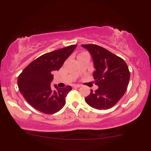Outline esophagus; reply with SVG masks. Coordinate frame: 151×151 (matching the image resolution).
I'll use <instances>...</instances> for the list:
<instances>
[{
  "instance_id": "1",
  "label": "esophagus",
  "mask_w": 151,
  "mask_h": 151,
  "mask_svg": "<svg viewBox=\"0 0 151 151\" xmlns=\"http://www.w3.org/2000/svg\"><path fill=\"white\" fill-rule=\"evenodd\" d=\"M80 86H81L80 84H73V87H74V88H79V87H80Z\"/></svg>"
}]
</instances>
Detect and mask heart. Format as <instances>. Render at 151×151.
<instances>
[{"label":"heart","instance_id":"obj_1","mask_svg":"<svg viewBox=\"0 0 151 151\" xmlns=\"http://www.w3.org/2000/svg\"><path fill=\"white\" fill-rule=\"evenodd\" d=\"M86 53V52H82V53Z\"/></svg>","mask_w":151,"mask_h":151}]
</instances>
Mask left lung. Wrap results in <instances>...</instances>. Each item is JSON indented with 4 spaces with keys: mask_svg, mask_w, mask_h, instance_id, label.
I'll use <instances>...</instances> for the list:
<instances>
[{
    "mask_svg": "<svg viewBox=\"0 0 151 151\" xmlns=\"http://www.w3.org/2000/svg\"><path fill=\"white\" fill-rule=\"evenodd\" d=\"M91 55L96 71L95 84L98 88L91 90L85 101L96 109L113 107L124 95L130 80L129 67L122 58L97 45H82Z\"/></svg>",
    "mask_w": 151,
    "mask_h": 151,
    "instance_id": "1",
    "label": "left lung"
}]
</instances>
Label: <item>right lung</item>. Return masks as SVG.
<instances>
[{"instance_id":"1","label":"right lung","mask_w":151,"mask_h":151,"mask_svg":"<svg viewBox=\"0 0 151 151\" xmlns=\"http://www.w3.org/2000/svg\"><path fill=\"white\" fill-rule=\"evenodd\" d=\"M77 47L72 45L45 53L24 68L18 78L20 93L31 106L45 114L57 113L65 106V98L71 86L51 88L53 72L58 71Z\"/></svg>"}]
</instances>
